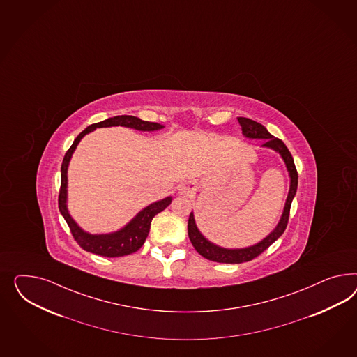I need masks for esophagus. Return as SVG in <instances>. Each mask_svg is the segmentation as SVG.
Wrapping results in <instances>:
<instances>
[{
	"label": "esophagus",
	"instance_id": "34e87169",
	"mask_svg": "<svg viewBox=\"0 0 357 357\" xmlns=\"http://www.w3.org/2000/svg\"><path fill=\"white\" fill-rule=\"evenodd\" d=\"M181 193H186V189H181Z\"/></svg>",
	"mask_w": 357,
	"mask_h": 357
}]
</instances>
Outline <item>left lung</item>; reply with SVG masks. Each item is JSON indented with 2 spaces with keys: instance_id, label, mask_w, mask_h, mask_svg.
<instances>
[{
  "instance_id": "1",
  "label": "left lung",
  "mask_w": 357,
  "mask_h": 357,
  "mask_svg": "<svg viewBox=\"0 0 357 357\" xmlns=\"http://www.w3.org/2000/svg\"><path fill=\"white\" fill-rule=\"evenodd\" d=\"M237 120L241 125L244 137L249 138V139H265V143L262 144V147L271 149V150H274L275 153L280 155V158L284 162L285 168L288 171V176H289V190H288V195H287V199H285L283 214L280 216L279 223L276 225L275 228L267 234L264 240H261L257 244L246 246V248L229 249V248H223V246H219V245L211 243L198 229V227L195 225L193 211L190 213L189 222H188V234H189V238L193 244L194 249L202 257H204L206 259L219 262V264H243V262L252 261L257 255L265 252L270 245L275 243L276 240L283 234L285 227L288 225L291 204L295 198L296 190H297V177L298 176H297L295 163H294V158H292L291 153L288 151V149H287V146L283 143V141H280L279 138H275L274 135H271L264 125H261L257 121H253V120L246 119V117H237Z\"/></svg>"
}]
</instances>
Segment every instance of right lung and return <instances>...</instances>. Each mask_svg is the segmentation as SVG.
Returning <instances> with one entry per match:
<instances>
[{"label": "right lung", "mask_w": 357, "mask_h": 357, "mask_svg": "<svg viewBox=\"0 0 357 357\" xmlns=\"http://www.w3.org/2000/svg\"><path fill=\"white\" fill-rule=\"evenodd\" d=\"M111 126H125L135 129L139 132H156L163 129L164 125L158 123H149L143 121L135 116H114L111 119H107L102 123H92L87 126L83 132L74 139L70 149L65 153L61 165V189L59 195V208L63 219L66 220L68 225L70 227L73 236L75 241L81 245L82 249L93 253V255H102V257H123V255H132L137 252L146 241L150 227L153 222V216L163 211L167 208L171 202L172 197H165L160 201H156L153 204L146 206L138 214L132 218L128 225H123L119 231H114L111 234H92L82 229L77 222L72 218V215L68 210V168L72 159L73 153L75 151L78 143L81 142L82 138L93 132L98 128H111Z\"/></svg>", "instance_id": "add662e5"}]
</instances>
